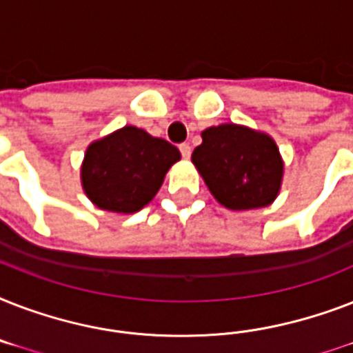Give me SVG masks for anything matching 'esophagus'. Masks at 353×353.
<instances>
[{"label":"esophagus","mask_w":353,"mask_h":353,"mask_svg":"<svg viewBox=\"0 0 353 353\" xmlns=\"http://www.w3.org/2000/svg\"><path fill=\"white\" fill-rule=\"evenodd\" d=\"M179 152H181V155L185 157V159H188L190 154H192V148H190V144L188 143H181L179 144Z\"/></svg>","instance_id":"esophagus-1"}]
</instances>
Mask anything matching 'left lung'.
<instances>
[{"mask_svg":"<svg viewBox=\"0 0 353 353\" xmlns=\"http://www.w3.org/2000/svg\"><path fill=\"white\" fill-rule=\"evenodd\" d=\"M192 163L221 205L231 210L268 207L279 194L284 165L269 135L245 126L207 128Z\"/></svg>","mask_w":353,"mask_h":353,"instance_id":"left-lung-1","label":"left lung"}]
</instances>
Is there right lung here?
Returning a JSON list of instances; mask_svg holds the SVG:
<instances>
[{
  "instance_id": "add662e5",
  "label": "right lung",
  "mask_w": 353,
  "mask_h": 353,
  "mask_svg": "<svg viewBox=\"0 0 353 353\" xmlns=\"http://www.w3.org/2000/svg\"><path fill=\"white\" fill-rule=\"evenodd\" d=\"M179 157V150L165 139L124 126L88 148L82 185L99 209L132 214L152 201Z\"/></svg>"
}]
</instances>
